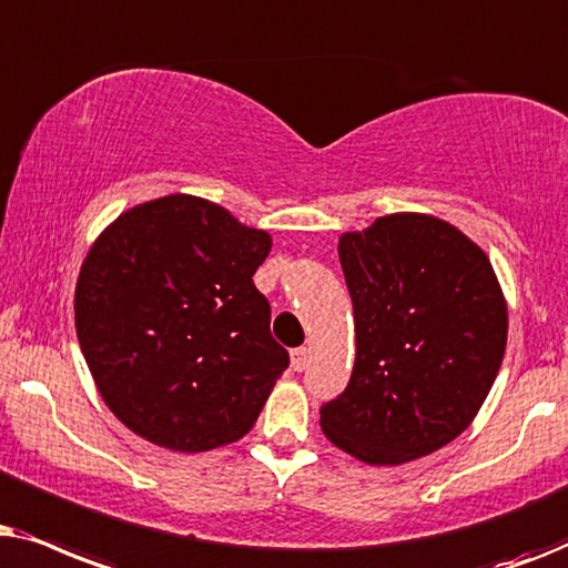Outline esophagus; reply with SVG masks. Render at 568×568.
<instances>
[{
  "label": "esophagus",
  "instance_id": "obj_1",
  "mask_svg": "<svg viewBox=\"0 0 568 568\" xmlns=\"http://www.w3.org/2000/svg\"><path fill=\"white\" fill-rule=\"evenodd\" d=\"M306 363H308V347H296V351H291L293 372H304Z\"/></svg>",
  "mask_w": 568,
  "mask_h": 568
}]
</instances>
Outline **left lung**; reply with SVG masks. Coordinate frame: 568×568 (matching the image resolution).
<instances>
[{
	"instance_id": "left-lung-1",
	"label": "left lung",
	"mask_w": 568,
	"mask_h": 568,
	"mask_svg": "<svg viewBox=\"0 0 568 568\" xmlns=\"http://www.w3.org/2000/svg\"><path fill=\"white\" fill-rule=\"evenodd\" d=\"M355 366L322 430L366 465L447 447L486 403L506 351V301L483 248L442 217L395 213L339 236Z\"/></svg>"
}]
</instances>
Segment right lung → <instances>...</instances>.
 Wrapping results in <instances>:
<instances>
[{
  "mask_svg": "<svg viewBox=\"0 0 568 568\" xmlns=\"http://www.w3.org/2000/svg\"><path fill=\"white\" fill-rule=\"evenodd\" d=\"M267 231L192 194L126 210L90 246L74 327L109 410L150 444L207 452L248 434L288 351L254 272Z\"/></svg>",
  "mask_w": 568,
  "mask_h": 568,
  "instance_id": "add662e5",
  "label": "right lung"
}]
</instances>
